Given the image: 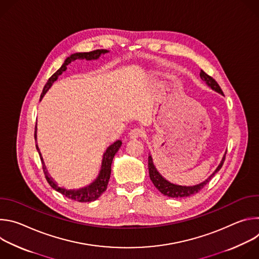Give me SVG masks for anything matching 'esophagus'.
<instances>
[{"mask_svg": "<svg viewBox=\"0 0 259 259\" xmlns=\"http://www.w3.org/2000/svg\"><path fill=\"white\" fill-rule=\"evenodd\" d=\"M144 131L142 129H139V128H133L130 132H129V136L130 138L132 139H135V138H138V137H143L144 136Z\"/></svg>", "mask_w": 259, "mask_h": 259, "instance_id": "1", "label": "esophagus"}]
</instances>
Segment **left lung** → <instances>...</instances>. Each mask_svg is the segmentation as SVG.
Instances as JSON below:
<instances>
[{
    "label": "left lung",
    "mask_w": 259,
    "mask_h": 259,
    "mask_svg": "<svg viewBox=\"0 0 259 259\" xmlns=\"http://www.w3.org/2000/svg\"><path fill=\"white\" fill-rule=\"evenodd\" d=\"M200 77L203 81L206 82V84L214 91L220 93L221 95H224V92L223 90H221V88L219 87V85L217 84V82L210 76H208L207 73L204 71V70H201L200 72ZM226 160V154L223 158V160H221L220 164L218 165V167L216 168V170L203 182L199 183V184H196V186H192V187H186V186H178V184H174V183H171L170 181H168L167 179H165L160 173L159 171L157 170V168L155 167L154 165V162H153V158L152 156L150 155L149 156V172H150V177H151V180L153 181L154 186L165 196L169 197V198H187V197H190V196H193L197 193H199V191H201L206 184L211 180V178L215 175V173H217L221 167H223L224 165V162Z\"/></svg>",
    "instance_id": "8db88e82"
}]
</instances>
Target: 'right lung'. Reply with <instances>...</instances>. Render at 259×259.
<instances>
[{
	"mask_svg": "<svg viewBox=\"0 0 259 259\" xmlns=\"http://www.w3.org/2000/svg\"><path fill=\"white\" fill-rule=\"evenodd\" d=\"M107 52H108V50L98 49V50H94V51H91V52H81V53L71 54L69 57H67L64 60L61 67L56 72H54L53 75L49 78L48 82L44 86L43 92L41 94V99L46 94V92L50 89L52 84L58 79V77L66 69V65H68L71 61H75L76 59H86V60L98 59L101 54H105ZM34 139H36V126H35V129H34ZM121 145H122V141L117 140L112 145H109L107 147V150L103 154L101 169L99 171V174H98L97 178L91 184H89V186H87L85 188H82V189H79V190H66L64 188H60L59 186H57V183L49 176V174L46 170V167H45V164H44V161H43V158L41 156V153H40L38 145H35V146H36V150H38V152H39L41 161L43 163V171H44L45 177H46L48 183L50 184V187L52 189H54L56 192L62 194L63 196H65L66 198H68L70 200L86 203V202H92V201L97 200L103 194V192H105V190L107 188V183H108L109 177H110V171H112L113 159H114L115 155L117 154V152L119 151Z\"/></svg>",
	"mask_w": 259,
	"mask_h": 259,
	"instance_id": "obj_1",
	"label": "right lung"
}]
</instances>
